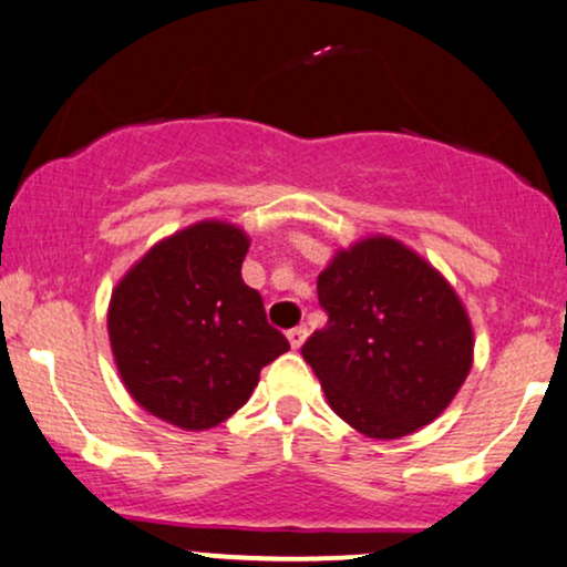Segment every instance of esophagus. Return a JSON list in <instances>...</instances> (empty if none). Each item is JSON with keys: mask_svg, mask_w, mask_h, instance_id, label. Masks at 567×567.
Listing matches in <instances>:
<instances>
[{"mask_svg": "<svg viewBox=\"0 0 567 567\" xmlns=\"http://www.w3.org/2000/svg\"><path fill=\"white\" fill-rule=\"evenodd\" d=\"M305 339H307V328L305 326H297V328H291V331H289V344L295 349L302 347Z\"/></svg>", "mask_w": 567, "mask_h": 567, "instance_id": "obj_1", "label": "esophagus"}]
</instances>
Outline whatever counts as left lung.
<instances>
[{
	"label": "left lung",
	"instance_id": "left-lung-1",
	"mask_svg": "<svg viewBox=\"0 0 567 567\" xmlns=\"http://www.w3.org/2000/svg\"><path fill=\"white\" fill-rule=\"evenodd\" d=\"M326 328L302 344L328 404L370 439L429 425L463 386L473 331L452 286L400 241L365 239L318 276Z\"/></svg>",
	"mask_w": 567,
	"mask_h": 567
}]
</instances>
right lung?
Wrapping results in <instances>:
<instances>
[{
	"instance_id": "obj_1",
	"label": "right lung",
	"mask_w": 567,
	"mask_h": 567,
	"mask_svg": "<svg viewBox=\"0 0 567 567\" xmlns=\"http://www.w3.org/2000/svg\"><path fill=\"white\" fill-rule=\"evenodd\" d=\"M249 239L197 223L159 241L117 284L110 344L131 396L186 431L213 429L249 400L260 370L289 349L241 278Z\"/></svg>"
}]
</instances>
